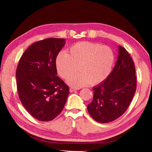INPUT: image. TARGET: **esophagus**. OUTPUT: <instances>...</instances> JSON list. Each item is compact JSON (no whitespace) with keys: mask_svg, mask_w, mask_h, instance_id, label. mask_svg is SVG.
Returning a JSON list of instances; mask_svg holds the SVG:
<instances>
[{"mask_svg":"<svg viewBox=\"0 0 152 152\" xmlns=\"http://www.w3.org/2000/svg\"><path fill=\"white\" fill-rule=\"evenodd\" d=\"M78 90H79V88H72V87H71V88H70V92H73L74 91H78Z\"/></svg>","mask_w":152,"mask_h":152,"instance_id":"34e87169","label":"esophagus"}]
</instances>
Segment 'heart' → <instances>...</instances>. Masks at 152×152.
I'll return each instance as SVG.
<instances>
[{
  "instance_id": "obj_1",
  "label": "heart",
  "mask_w": 152,
  "mask_h": 152,
  "mask_svg": "<svg viewBox=\"0 0 152 152\" xmlns=\"http://www.w3.org/2000/svg\"><path fill=\"white\" fill-rule=\"evenodd\" d=\"M115 55L110 47L99 43L79 42L69 48L68 53L60 51L55 60L56 70L61 78H67L79 66V72L67 79L68 84L82 87L100 84L109 76Z\"/></svg>"
}]
</instances>
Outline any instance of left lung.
<instances>
[{"instance_id":"left-lung-1","label":"left lung","mask_w":152,"mask_h":152,"mask_svg":"<svg viewBox=\"0 0 152 152\" xmlns=\"http://www.w3.org/2000/svg\"><path fill=\"white\" fill-rule=\"evenodd\" d=\"M116 64L108 78L94 86L92 101L87 109L97 122H111L121 116L132 102L136 91L135 68L124 48L119 46Z\"/></svg>"}]
</instances>
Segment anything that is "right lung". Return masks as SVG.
I'll return each instance as SVG.
<instances>
[{
	"instance_id": "1",
	"label": "right lung",
	"mask_w": 152,
	"mask_h": 152,
	"mask_svg": "<svg viewBox=\"0 0 152 152\" xmlns=\"http://www.w3.org/2000/svg\"><path fill=\"white\" fill-rule=\"evenodd\" d=\"M65 39L48 38L28 48L18 64L16 78L19 99L35 119L51 121L61 112L70 92L57 76L55 60Z\"/></svg>"
}]
</instances>
